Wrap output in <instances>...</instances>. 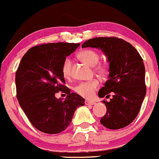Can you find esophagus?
<instances>
[{
  "label": "esophagus",
  "instance_id": "34e87169",
  "mask_svg": "<svg viewBox=\"0 0 159 159\" xmlns=\"http://www.w3.org/2000/svg\"><path fill=\"white\" fill-rule=\"evenodd\" d=\"M85 104L87 106H91V105H94L95 102L94 101H91V100H85Z\"/></svg>",
  "mask_w": 159,
  "mask_h": 159
}]
</instances>
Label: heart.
<instances>
[{
	"instance_id": "obj_1",
	"label": "heart",
	"mask_w": 159,
	"mask_h": 159,
	"mask_svg": "<svg viewBox=\"0 0 159 159\" xmlns=\"http://www.w3.org/2000/svg\"><path fill=\"white\" fill-rule=\"evenodd\" d=\"M77 57L80 60L84 61L90 66H94L95 72L102 77L106 76L109 74V66L105 63H100V64L96 65L98 63L100 56L95 50L91 49L83 50L78 53ZM71 66L72 61L70 59L66 58L61 65V73L65 78L70 77V74H71ZM99 85L100 83H99L98 80L94 79L91 81L79 83L74 88V91L76 94L80 95L83 98H91L94 96L95 91L98 89Z\"/></svg>"
}]
</instances>
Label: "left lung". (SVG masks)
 Returning a JSON list of instances; mask_svg holds the SVG:
<instances>
[{
	"instance_id": "left-lung-1",
	"label": "left lung",
	"mask_w": 159,
	"mask_h": 159,
	"mask_svg": "<svg viewBox=\"0 0 159 159\" xmlns=\"http://www.w3.org/2000/svg\"><path fill=\"white\" fill-rule=\"evenodd\" d=\"M95 48L105 53L109 63V80L100 89V98L109 96L106 115L101 124L110 129L126 127L135 119L146 95L145 67L137 50L131 44L116 37H97L89 39L82 48Z\"/></svg>"
}]
</instances>
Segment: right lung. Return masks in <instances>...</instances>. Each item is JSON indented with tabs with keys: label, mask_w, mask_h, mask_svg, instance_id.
I'll return each instance as SVG.
<instances>
[{
	"label": "right lung",
	"mask_w": 159,
	"mask_h": 159,
	"mask_svg": "<svg viewBox=\"0 0 159 159\" xmlns=\"http://www.w3.org/2000/svg\"><path fill=\"white\" fill-rule=\"evenodd\" d=\"M80 44L48 43L30 48L24 55L16 74L17 99L35 129L47 134L64 131L76 109L85 100L65 85L61 65ZM61 91L65 100L57 99Z\"/></svg>",
	"instance_id": "add662e5"
}]
</instances>
